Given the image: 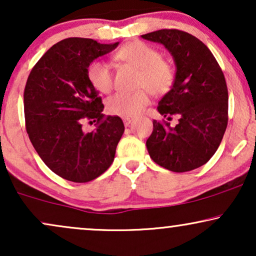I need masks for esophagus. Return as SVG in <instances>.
Listing matches in <instances>:
<instances>
[{
  "label": "esophagus",
  "instance_id": "34e87169",
  "mask_svg": "<svg viewBox=\"0 0 256 256\" xmlns=\"http://www.w3.org/2000/svg\"><path fill=\"white\" fill-rule=\"evenodd\" d=\"M132 120H134V118H130V117H124L122 118V122H124V125L125 126H128L132 122Z\"/></svg>",
  "mask_w": 256,
  "mask_h": 256
}]
</instances>
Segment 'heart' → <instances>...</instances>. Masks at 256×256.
<instances>
[{
    "mask_svg": "<svg viewBox=\"0 0 256 256\" xmlns=\"http://www.w3.org/2000/svg\"><path fill=\"white\" fill-rule=\"evenodd\" d=\"M117 59L128 62L139 70L138 87H145L134 93L117 92L110 96L106 108L111 114L119 117H134L150 102L148 88L154 96L169 92L174 82V70L169 61L160 58L156 48L142 41L125 44L116 54ZM90 82L96 90L108 93L113 87V74L104 61H94L87 70Z\"/></svg>",
    "mask_w": 256,
    "mask_h": 256,
    "instance_id": "b5f03b06",
    "label": "heart"
}]
</instances>
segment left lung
I'll return each mask as SVG.
<instances>
[{
  "mask_svg": "<svg viewBox=\"0 0 256 256\" xmlns=\"http://www.w3.org/2000/svg\"><path fill=\"white\" fill-rule=\"evenodd\" d=\"M142 38L162 44L174 58V82L157 110L168 120L180 117L174 128L152 122L148 154L174 172L197 169L214 156L227 128L228 88L221 67L209 48L186 32L160 29Z\"/></svg>",
  "mask_w": 256,
  "mask_h": 256,
  "instance_id": "left-lung-1",
  "label": "left lung"
}]
</instances>
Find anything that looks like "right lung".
<instances>
[{
	"label": "right lung",
	"instance_id": "obj_1",
	"mask_svg": "<svg viewBox=\"0 0 256 256\" xmlns=\"http://www.w3.org/2000/svg\"><path fill=\"white\" fill-rule=\"evenodd\" d=\"M119 42L68 38L52 46L29 74L24 87L26 128L44 163L62 178L86 183L104 174L114 160L124 134L118 116L102 114L104 104L87 70ZM96 122L86 132L82 122Z\"/></svg>",
	"mask_w": 256,
	"mask_h": 256
}]
</instances>
